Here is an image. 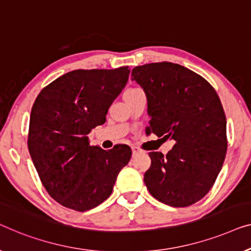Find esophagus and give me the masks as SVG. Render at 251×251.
Wrapping results in <instances>:
<instances>
[{
	"instance_id": "esophagus-1",
	"label": "esophagus",
	"mask_w": 251,
	"mask_h": 251,
	"mask_svg": "<svg viewBox=\"0 0 251 251\" xmlns=\"http://www.w3.org/2000/svg\"><path fill=\"white\" fill-rule=\"evenodd\" d=\"M132 153H133V157H135L137 154L142 153V150H140L137 147H132Z\"/></svg>"
}]
</instances>
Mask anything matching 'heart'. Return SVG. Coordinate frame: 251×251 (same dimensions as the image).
<instances>
[{"instance_id": "b5f03b06", "label": "heart", "mask_w": 251, "mask_h": 251, "mask_svg": "<svg viewBox=\"0 0 251 251\" xmlns=\"http://www.w3.org/2000/svg\"><path fill=\"white\" fill-rule=\"evenodd\" d=\"M130 90H135V89H129V90H127V91H130Z\"/></svg>"}]
</instances>
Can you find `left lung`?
Returning <instances> with one entry per match:
<instances>
[{
    "mask_svg": "<svg viewBox=\"0 0 251 251\" xmlns=\"http://www.w3.org/2000/svg\"><path fill=\"white\" fill-rule=\"evenodd\" d=\"M132 80L147 95V134L175 142L166 156L149 152L144 183L162 203L191 206L213 188L226 154V118L220 98L203 77L173 62L135 67Z\"/></svg>",
    "mask_w": 251,
    "mask_h": 251,
    "instance_id": "left-lung-1",
    "label": "left lung"
}]
</instances>
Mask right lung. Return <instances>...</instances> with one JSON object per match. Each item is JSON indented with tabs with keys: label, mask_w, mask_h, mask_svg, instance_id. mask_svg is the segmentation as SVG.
<instances>
[{
	"label": "right lung",
	"mask_w": 251,
	"mask_h": 251,
	"mask_svg": "<svg viewBox=\"0 0 251 251\" xmlns=\"http://www.w3.org/2000/svg\"><path fill=\"white\" fill-rule=\"evenodd\" d=\"M128 75V67L77 69L37 95L30 112L28 150L42 184L62 206L77 211L99 206L111 195L119 172L128 164V146L103 150L90 146L87 136L104 124Z\"/></svg>",
	"instance_id": "add662e5"
}]
</instances>
